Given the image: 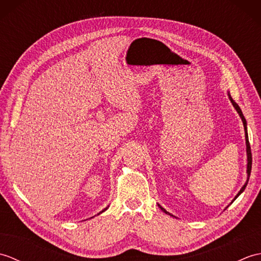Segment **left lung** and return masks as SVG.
Listing matches in <instances>:
<instances>
[{"mask_svg":"<svg viewBox=\"0 0 261 261\" xmlns=\"http://www.w3.org/2000/svg\"><path fill=\"white\" fill-rule=\"evenodd\" d=\"M228 95H229V98H230V101H231V103H232V105H233L234 107V109L237 110V112L239 113V115H240V118H241V120H242V122H243V126H245V135H246V146H247V181H246V184L242 186V188L240 190V192L237 194V196L234 197V199L240 195V194L245 191V188L247 187V184H248V181H249V177H250V173H251V165H252V156H251V148H250V143H249V139H248V132H247V121H246V119H245V116H243V114H242V111H241V109L239 108V105H238L234 101H233V98L231 97V95H230V93H228ZM233 199V201H234ZM232 201V202H233ZM158 206L160 207V210L163 211V212H165L166 214H168V215H171L169 212H167V211H166L164 207H162L160 206V205L158 204ZM173 216V215H171Z\"/></svg>","mask_w":261,"mask_h":261,"instance_id":"8db88e82","label":"left lung"}]
</instances>
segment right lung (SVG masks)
Returning a JSON list of instances; mask_svg holds the SVG:
<instances>
[{"label":"right lung","instance_id":"add662e5","mask_svg":"<svg viewBox=\"0 0 261 261\" xmlns=\"http://www.w3.org/2000/svg\"><path fill=\"white\" fill-rule=\"evenodd\" d=\"M107 210H108V207H107V208H104V210H103V211H102V212H104V211H107ZM102 212H99V213H98V214H101V213H102Z\"/></svg>","mask_w":261,"mask_h":261}]
</instances>
